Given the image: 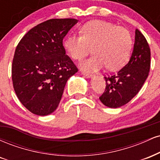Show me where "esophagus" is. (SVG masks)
<instances>
[{"label":"esophagus","mask_w":160,"mask_h":160,"mask_svg":"<svg viewBox=\"0 0 160 160\" xmlns=\"http://www.w3.org/2000/svg\"><path fill=\"white\" fill-rule=\"evenodd\" d=\"M81 74L83 75L84 77H86V78H92V74H91V73H86V72H82Z\"/></svg>","instance_id":"1"}]
</instances>
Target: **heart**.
I'll return each instance as SVG.
<instances>
[{"label": "heart", "instance_id": "b5f03b06", "mask_svg": "<svg viewBox=\"0 0 160 160\" xmlns=\"http://www.w3.org/2000/svg\"><path fill=\"white\" fill-rule=\"evenodd\" d=\"M132 43L131 34L125 28L103 20H92L82 25L81 35L68 36L64 47L75 60L82 59L92 49L95 55L82 62V69L97 71L106 65L110 71H117L128 62Z\"/></svg>", "mask_w": 160, "mask_h": 160}]
</instances>
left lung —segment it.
Listing matches in <instances>:
<instances>
[{
  "label": "left lung",
  "mask_w": 160,
  "mask_h": 160,
  "mask_svg": "<svg viewBox=\"0 0 160 160\" xmlns=\"http://www.w3.org/2000/svg\"><path fill=\"white\" fill-rule=\"evenodd\" d=\"M150 49L140 31L135 30V43L127 65L117 74L104 78L106 88L99 97L102 104L111 108L127 104L136 95L149 74Z\"/></svg>",
  "instance_id": "1"
}]
</instances>
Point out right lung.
I'll list each match as a JSON object with an SVG mask.
<instances>
[{"label": "right lung", "instance_id": "obj_1", "mask_svg": "<svg viewBox=\"0 0 160 160\" xmlns=\"http://www.w3.org/2000/svg\"><path fill=\"white\" fill-rule=\"evenodd\" d=\"M75 19H52L28 31L16 47L12 80L18 98L34 114L56 110L68 80L78 72L62 41Z\"/></svg>", "mask_w": 160, "mask_h": 160}]
</instances>
